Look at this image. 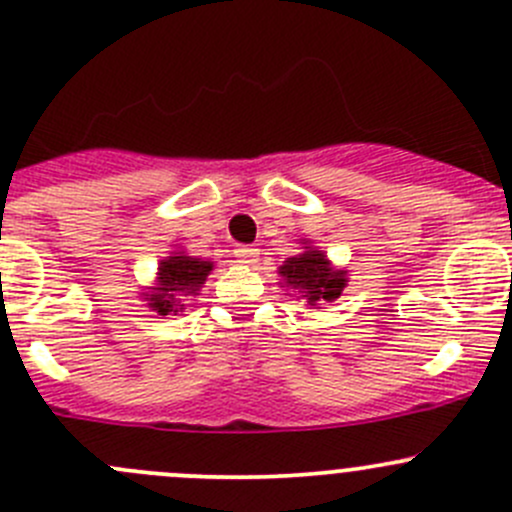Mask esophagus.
<instances>
[{
    "instance_id": "34e87169",
    "label": "esophagus",
    "mask_w": 512,
    "mask_h": 512,
    "mask_svg": "<svg viewBox=\"0 0 512 512\" xmlns=\"http://www.w3.org/2000/svg\"><path fill=\"white\" fill-rule=\"evenodd\" d=\"M235 255L242 265H257V260H260V250H255V247H237Z\"/></svg>"
}]
</instances>
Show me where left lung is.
<instances>
[{
  "label": "left lung",
  "mask_w": 512,
  "mask_h": 512,
  "mask_svg": "<svg viewBox=\"0 0 512 512\" xmlns=\"http://www.w3.org/2000/svg\"><path fill=\"white\" fill-rule=\"evenodd\" d=\"M302 242V252L287 257L280 265V277L287 289H294L299 299L309 304V309H322L324 304L337 302L349 282V270L332 265L327 252L312 245V240Z\"/></svg>",
  "instance_id": "8db88e82"
}]
</instances>
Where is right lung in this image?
I'll use <instances>...</instances> for the list:
<instances>
[{
    "label": "right lung",
    "mask_w": 512,
    "mask_h": 512,
    "mask_svg": "<svg viewBox=\"0 0 512 512\" xmlns=\"http://www.w3.org/2000/svg\"><path fill=\"white\" fill-rule=\"evenodd\" d=\"M213 267L215 262L193 257L183 247H175L173 252H168V257L158 262L153 287H146V292H141L143 302L160 317L183 312L190 299L198 297L200 287L205 285Z\"/></svg>",
    "instance_id": "1"
}]
</instances>
